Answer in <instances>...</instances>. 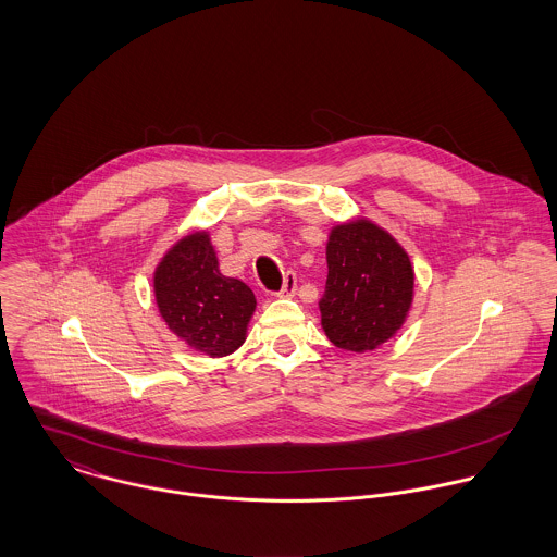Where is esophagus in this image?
I'll list each match as a JSON object with an SVG mask.
<instances>
[{
	"instance_id": "esophagus-1",
	"label": "esophagus",
	"mask_w": 557,
	"mask_h": 557,
	"mask_svg": "<svg viewBox=\"0 0 557 557\" xmlns=\"http://www.w3.org/2000/svg\"><path fill=\"white\" fill-rule=\"evenodd\" d=\"M296 287H298V278L294 272H287L285 278H283V287L276 292L278 298H289L296 294Z\"/></svg>"
}]
</instances>
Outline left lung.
<instances>
[{"mask_svg": "<svg viewBox=\"0 0 557 557\" xmlns=\"http://www.w3.org/2000/svg\"><path fill=\"white\" fill-rule=\"evenodd\" d=\"M325 259L327 281L319 300L325 336L358 354L395 336L413 298V270L395 238L364 219L336 225Z\"/></svg>", "mask_w": 557, "mask_h": 557, "instance_id": "obj_1", "label": "left lung"}]
</instances>
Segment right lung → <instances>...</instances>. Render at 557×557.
<instances>
[{"mask_svg": "<svg viewBox=\"0 0 557 557\" xmlns=\"http://www.w3.org/2000/svg\"><path fill=\"white\" fill-rule=\"evenodd\" d=\"M154 292L169 330L212 358L238 349L257 305L248 285L221 274L206 232L180 239L162 257Z\"/></svg>", "mask_w": 557, "mask_h": 557, "instance_id": "obj_1", "label": "right lung"}]
</instances>
